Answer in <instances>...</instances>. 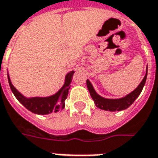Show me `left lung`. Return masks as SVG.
<instances>
[{"label": "left lung", "mask_w": 158, "mask_h": 158, "mask_svg": "<svg viewBox=\"0 0 158 158\" xmlns=\"http://www.w3.org/2000/svg\"><path fill=\"white\" fill-rule=\"evenodd\" d=\"M146 77H147V68H146V75L140 82L138 87L132 92L129 93L124 97L119 98V99H106L102 96H99L96 90L93 88L91 83L89 82V79L86 80V85L87 88L89 89V94L91 96V98L94 101L96 106L102 110H106V111H110V112H116V111H122L126 108H128L131 104H132L136 98L139 96L140 92L142 91V89L146 81Z\"/></svg>", "instance_id": "obj_1"}]
</instances>
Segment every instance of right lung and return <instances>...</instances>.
Here are the masks:
<instances>
[{
  "instance_id": "right-lung-1",
  "label": "right lung",
  "mask_w": 158,
  "mask_h": 158,
  "mask_svg": "<svg viewBox=\"0 0 158 158\" xmlns=\"http://www.w3.org/2000/svg\"><path fill=\"white\" fill-rule=\"evenodd\" d=\"M74 71L69 73L65 77V83L61 89H59L55 95L47 97H30L27 98L23 96L17 90L14 86L12 85L10 77L7 74L8 83L10 88L12 89L13 95L22 105L26 108L36 114L40 115H45L52 113H56L59 110L64 108L65 106V100L69 94V89L70 88V84L72 82L73 75Z\"/></svg>"
}]
</instances>
